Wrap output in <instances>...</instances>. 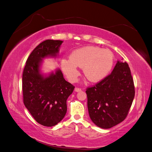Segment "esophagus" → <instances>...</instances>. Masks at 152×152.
Instances as JSON below:
<instances>
[{
    "label": "esophagus",
    "mask_w": 152,
    "mask_h": 152,
    "mask_svg": "<svg viewBox=\"0 0 152 152\" xmlns=\"http://www.w3.org/2000/svg\"><path fill=\"white\" fill-rule=\"evenodd\" d=\"M75 92H81V88H77V87H76V88H75Z\"/></svg>",
    "instance_id": "esophagus-1"
}]
</instances>
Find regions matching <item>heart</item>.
Masks as SVG:
<instances>
[{
	"instance_id": "heart-1",
	"label": "heart",
	"mask_w": 152,
	"mask_h": 152,
	"mask_svg": "<svg viewBox=\"0 0 152 152\" xmlns=\"http://www.w3.org/2000/svg\"><path fill=\"white\" fill-rule=\"evenodd\" d=\"M114 58L112 52L96 46H85L74 50L69 59H62L61 67L68 80L75 82L83 67L84 76L91 82L103 80L111 71Z\"/></svg>"
}]
</instances>
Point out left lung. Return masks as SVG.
I'll return each mask as SVG.
<instances>
[{
    "label": "left lung",
    "mask_w": 152,
    "mask_h": 152,
    "mask_svg": "<svg viewBox=\"0 0 152 152\" xmlns=\"http://www.w3.org/2000/svg\"><path fill=\"white\" fill-rule=\"evenodd\" d=\"M87 105L92 122L102 129H110L124 121L135 95L134 81L127 62L118 61L112 72L88 87Z\"/></svg>",
    "instance_id": "left-lung-1"
}]
</instances>
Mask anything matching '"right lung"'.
<instances>
[{
    "label": "right lung",
    "mask_w": 152,
    "mask_h": 152,
    "mask_svg": "<svg viewBox=\"0 0 152 152\" xmlns=\"http://www.w3.org/2000/svg\"><path fill=\"white\" fill-rule=\"evenodd\" d=\"M62 42L48 39L40 43L29 55L23 69V103L36 122L46 127H53L64 118L67 99L75 88L59 69L46 77L40 73L42 58L56 57Z\"/></svg>",
    "instance_id": "obj_1"
}]
</instances>
